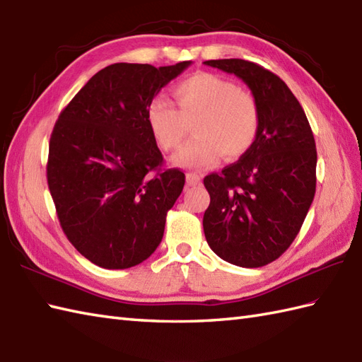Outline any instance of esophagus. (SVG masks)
<instances>
[{
	"label": "esophagus",
	"instance_id": "1",
	"mask_svg": "<svg viewBox=\"0 0 362 362\" xmlns=\"http://www.w3.org/2000/svg\"><path fill=\"white\" fill-rule=\"evenodd\" d=\"M186 181H187V186H198V184H202V176L197 173H187Z\"/></svg>",
	"mask_w": 362,
	"mask_h": 362
}]
</instances>
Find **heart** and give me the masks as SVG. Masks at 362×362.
Instances as JSON below:
<instances>
[{
  "instance_id": "heart-1",
  "label": "heart",
  "mask_w": 362,
  "mask_h": 362,
  "mask_svg": "<svg viewBox=\"0 0 362 362\" xmlns=\"http://www.w3.org/2000/svg\"><path fill=\"white\" fill-rule=\"evenodd\" d=\"M173 98L176 107L160 95L151 99L147 122L164 151L180 148L189 125H194L195 138L175 155V165L203 170L218 163L221 155L232 160L252 148L260 127L259 105L235 82L198 72L175 85Z\"/></svg>"
}]
</instances>
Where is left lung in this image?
Here are the masks:
<instances>
[{"label": "left lung", "mask_w": 362, "mask_h": 362, "mask_svg": "<svg viewBox=\"0 0 362 362\" xmlns=\"http://www.w3.org/2000/svg\"><path fill=\"white\" fill-rule=\"evenodd\" d=\"M204 65L242 78L260 111L252 148L204 178L211 195L204 235L220 259L242 268L264 267L294 242L315 198V136L299 100L274 72L242 59Z\"/></svg>", "instance_id": "8db88e82"}]
</instances>
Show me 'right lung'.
Returning <instances> with one entry per match:
<instances>
[{"label":"right lung","mask_w":362,"mask_h":362,"mask_svg":"<svg viewBox=\"0 0 362 362\" xmlns=\"http://www.w3.org/2000/svg\"><path fill=\"white\" fill-rule=\"evenodd\" d=\"M190 63L110 65L88 80L55 122L47 186L65 235L98 267H136L163 240L186 176L178 168L159 170L163 155L147 107Z\"/></svg>","instance_id":"1"}]
</instances>
